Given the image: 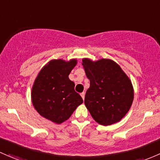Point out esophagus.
I'll return each mask as SVG.
<instances>
[{"label":"esophagus","instance_id":"obj_1","mask_svg":"<svg viewBox=\"0 0 160 160\" xmlns=\"http://www.w3.org/2000/svg\"><path fill=\"white\" fill-rule=\"evenodd\" d=\"M80 96H81L82 99H84V98H85V92H82V93L80 94Z\"/></svg>","mask_w":160,"mask_h":160}]
</instances>
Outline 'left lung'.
<instances>
[{"label": "left lung", "instance_id": "8db88e82", "mask_svg": "<svg viewBox=\"0 0 160 160\" xmlns=\"http://www.w3.org/2000/svg\"><path fill=\"white\" fill-rule=\"evenodd\" d=\"M84 71L90 81L84 103L98 124L108 126L120 122L131 108L134 88L128 75L115 61L83 58Z\"/></svg>", "mask_w": 160, "mask_h": 160}]
</instances>
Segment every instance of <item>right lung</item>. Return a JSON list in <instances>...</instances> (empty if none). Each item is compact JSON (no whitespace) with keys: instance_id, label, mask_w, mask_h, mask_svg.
<instances>
[{"instance_id":"1","label":"right lung","mask_w":160,"mask_h":160,"mask_svg":"<svg viewBox=\"0 0 160 160\" xmlns=\"http://www.w3.org/2000/svg\"><path fill=\"white\" fill-rule=\"evenodd\" d=\"M77 64L76 58L51 60L38 72L32 87L31 99L35 109L55 124L68 120L83 102L68 77Z\"/></svg>"}]
</instances>
